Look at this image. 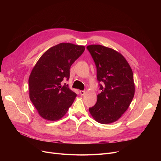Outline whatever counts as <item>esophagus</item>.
<instances>
[{"mask_svg":"<svg viewBox=\"0 0 161 161\" xmlns=\"http://www.w3.org/2000/svg\"><path fill=\"white\" fill-rule=\"evenodd\" d=\"M85 93H86V91H80V95L83 96V95H84V94H85Z\"/></svg>","mask_w":161,"mask_h":161,"instance_id":"obj_1","label":"esophagus"}]
</instances>
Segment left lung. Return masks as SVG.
Returning <instances> with one entry per match:
<instances>
[{
	"mask_svg": "<svg viewBox=\"0 0 161 161\" xmlns=\"http://www.w3.org/2000/svg\"><path fill=\"white\" fill-rule=\"evenodd\" d=\"M87 49L95 63L101 90L95 105L89 108V112L98 123H114L126 112L133 99L132 70L125 57L112 48L90 45Z\"/></svg>",
	"mask_w": 161,
	"mask_h": 161,
	"instance_id": "1",
	"label": "left lung"
}]
</instances>
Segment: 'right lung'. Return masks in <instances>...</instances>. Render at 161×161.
<instances>
[{"label":"right lung","instance_id":"right-lung-1","mask_svg":"<svg viewBox=\"0 0 161 161\" xmlns=\"http://www.w3.org/2000/svg\"><path fill=\"white\" fill-rule=\"evenodd\" d=\"M85 46L61 43L47 49L34 66L29 79V97L40 115L49 121L62 118L72 106L76 93L68 86L71 65Z\"/></svg>","mask_w":161,"mask_h":161}]
</instances>
